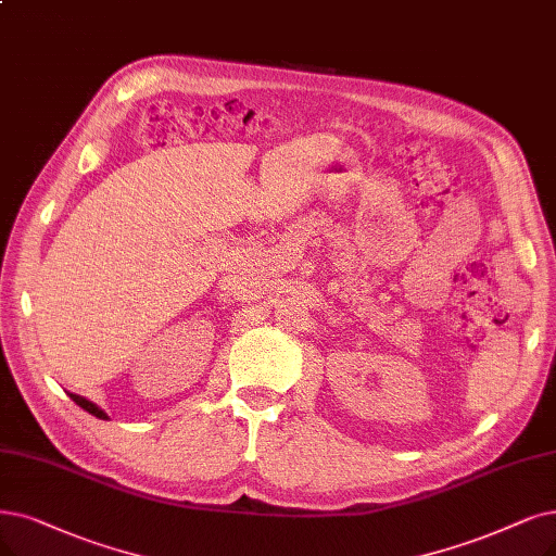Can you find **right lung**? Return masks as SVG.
I'll return each instance as SVG.
<instances>
[{
  "instance_id": "1",
  "label": "right lung",
  "mask_w": 556,
  "mask_h": 556,
  "mask_svg": "<svg viewBox=\"0 0 556 556\" xmlns=\"http://www.w3.org/2000/svg\"><path fill=\"white\" fill-rule=\"evenodd\" d=\"M71 399H73V402L79 406V408H84L86 413H91V415H96L98 419H109V415L98 406V404H93V402H88V399L86 396H79V394H73L71 392Z\"/></svg>"
}]
</instances>
